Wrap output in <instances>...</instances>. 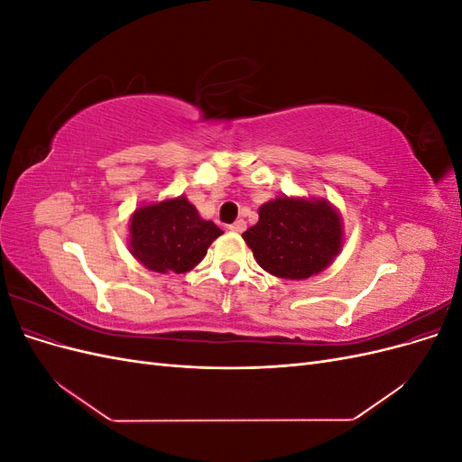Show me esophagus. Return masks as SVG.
Here are the masks:
<instances>
[{"instance_id": "esophagus-1", "label": "esophagus", "mask_w": 462, "mask_h": 462, "mask_svg": "<svg viewBox=\"0 0 462 462\" xmlns=\"http://www.w3.org/2000/svg\"><path fill=\"white\" fill-rule=\"evenodd\" d=\"M245 229H246L245 219H236L235 223H231V226H229V231H233V233H243Z\"/></svg>"}]
</instances>
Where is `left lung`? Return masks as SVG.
Wrapping results in <instances>:
<instances>
[{
    "label": "left lung",
    "instance_id": "obj_1",
    "mask_svg": "<svg viewBox=\"0 0 462 462\" xmlns=\"http://www.w3.org/2000/svg\"><path fill=\"white\" fill-rule=\"evenodd\" d=\"M243 239L262 270L302 282L337 258L345 231L339 209L328 199L277 197L258 208V223Z\"/></svg>",
    "mask_w": 462,
    "mask_h": 462
}]
</instances>
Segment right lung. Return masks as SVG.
Instances as JSON below:
<instances>
[{"instance_id":"add662e5","label":"right lung","mask_w":462,"mask_h":462,"mask_svg":"<svg viewBox=\"0 0 462 462\" xmlns=\"http://www.w3.org/2000/svg\"><path fill=\"white\" fill-rule=\"evenodd\" d=\"M223 231L187 197L138 206L129 219V253L156 273H187Z\"/></svg>"}]
</instances>
